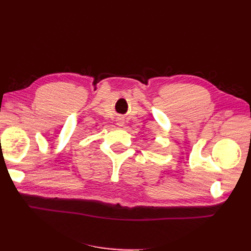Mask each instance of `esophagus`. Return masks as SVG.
I'll return each mask as SVG.
<instances>
[{
  "label": "esophagus",
  "mask_w": 251,
  "mask_h": 251,
  "mask_svg": "<svg viewBox=\"0 0 251 251\" xmlns=\"http://www.w3.org/2000/svg\"><path fill=\"white\" fill-rule=\"evenodd\" d=\"M116 122H117L116 124L119 125V126H123V125H124V120H123L122 117H119V119H117V121H116Z\"/></svg>",
  "instance_id": "1"
}]
</instances>
